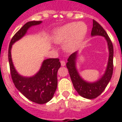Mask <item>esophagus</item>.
<instances>
[{"label": "esophagus", "instance_id": "34e87169", "mask_svg": "<svg viewBox=\"0 0 122 122\" xmlns=\"http://www.w3.org/2000/svg\"><path fill=\"white\" fill-rule=\"evenodd\" d=\"M65 65H66V63H65V61H63V60H61V65L62 66H65Z\"/></svg>", "mask_w": 122, "mask_h": 122}]
</instances>
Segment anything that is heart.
<instances>
[{"label": "heart", "instance_id": "heart-1", "mask_svg": "<svg viewBox=\"0 0 122 122\" xmlns=\"http://www.w3.org/2000/svg\"><path fill=\"white\" fill-rule=\"evenodd\" d=\"M87 31V27L84 23H70L54 30L52 39L56 44L65 41L63 44L64 49L67 51H71L83 40Z\"/></svg>", "mask_w": 122, "mask_h": 122}]
</instances>
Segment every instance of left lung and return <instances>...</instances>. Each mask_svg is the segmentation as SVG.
<instances>
[{"instance_id":"8db88e82","label":"left lung","mask_w":122,"mask_h":122,"mask_svg":"<svg viewBox=\"0 0 122 122\" xmlns=\"http://www.w3.org/2000/svg\"><path fill=\"white\" fill-rule=\"evenodd\" d=\"M91 36L104 37L108 44L109 57L106 70L102 76L97 80L92 82L84 80L80 76L76 68V59L78 57L77 51L70 56L68 59V63H66V67L75 89L80 96L89 99L96 98L104 91L112 78L113 71V47L112 42L104 28L94 20Z\"/></svg>"}]
</instances>
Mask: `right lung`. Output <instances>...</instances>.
<instances>
[{
  "mask_svg": "<svg viewBox=\"0 0 122 122\" xmlns=\"http://www.w3.org/2000/svg\"><path fill=\"white\" fill-rule=\"evenodd\" d=\"M42 23V21H32L25 24L11 39L8 51L10 74L15 87L26 98L37 104H45L53 97L57 89V73L61 67L59 59H45L36 74L31 76H24L18 73L13 65L11 48L15 42L26 35L30 28L39 25Z\"/></svg>",
  "mask_w": 122,
  "mask_h": 122,
  "instance_id": "right-lung-1",
  "label": "right lung"
}]
</instances>
